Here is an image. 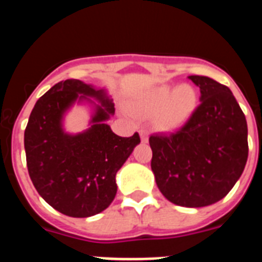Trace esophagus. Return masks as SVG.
<instances>
[{"label":"esophagus","mask_w":262,"mask_h":262,"mask_svg":"<svg viewBox=\"0 0 262 262\" xmlns=\"http://www.w3.org/2000/svg\"><path fill=\"white\" fill-rule=\"evenodd\" d=\"M139 134H140L142 142L143 143H147L148 142V138H149V133H148L147 129H140V131H139Z\"/></svg>","instance_id":"34e87169"}]
</instances>
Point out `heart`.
Returning <instances> with one entry per match:
<instances>
[{
	"instance_id": "b5f03b06",
	"label": "heart",
	"mask_w": 262,
	"mask_h": 262,
	"mask_svg": "<svg viewBox=\"0 0 262 262\" xmlns=\"http://www.w3.org/2000/svg\"><path fill=\"white\" fill-rule=\"evenodd\" d=\"M198 102V94L190 85L172 86L161 85L148 92L144 97L134 102V110L143 114H157L165 128H174L190 117Z\"/></svg>"
}]
</instances>
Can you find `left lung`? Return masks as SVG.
Returning <instances> with one entry per match:
<instances>
[{
	"instance_id": "8db88e82",
	"label": "left lung",
	"mask_w": 262,
	"mask_h": 262,
	"mask_svg": "<svg viewBox=\"0 0 262 262\" xmlns=\"http://www.w3.org/2000/svg\"><path fill=\"white\" fill-rule=\"evenodd\" d=\"M201 90L186 123L170 134L149 136L151 168L166 200L184 207L221 201L242 176L248 159L244 113L226 85L189 76Z\"/></svg>"
}]
</instances>
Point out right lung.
I'll list each match as a JSON object with an SVG mask.
<instances>
[{"mask_svg":"<svg viewBox=\"0 0 262 262\" xmlns=\"http://www.w3.org/2000/svg\"><path fill=\"white\" fill-rule=\"evenodd\" d=\"M86 96L101 102L92 126L82 134H66L62 115L75 100ZM114 111L105 90L73 78L53 85L32 108L25 129L29 174L41 198L61 214L92 216L107 209L115 198V174L140 143V136L115 135L105 123Z\"/></svg>","mask_w":262,"mask_h":262,"instance_id":"obj_1","label":"right lung"}]
</instances>
